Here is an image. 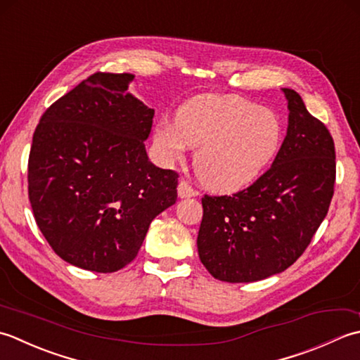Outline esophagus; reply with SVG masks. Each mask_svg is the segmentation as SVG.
Returning a JSON list of instances; mask_svg holds the SVG:
<instances>
[{
  "mask_svg": "<svg viewBox=\"0 0 360 360\" xmlns=\"http://www.w3.org/2000/svg\"><path fill=\"white\" fill-rule=\"evenodd\" d=\"M177 193H179V197L180 199H188V197H194V195H197L199 193H197V191L189 185V183L186 181V180H181L180 183H179V188H177Z\"/></svg>",
  "mask_w": 360,
  "mask_h": 360,
  "instance_id": "34e87169",
  "label": "esophagus"
}]
</instances>
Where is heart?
<instances>
[{
	"instance_id": "b5f03b06",
	"label": "heart",
	"mask_w": 360,
	"mask_h": 360,
	"mask_svg": "<svg viewBox=\"0 0 360 360\" xmlns=\"http://www.w3.org/2000/svg\"><path fill=\"white\" fill-rule=\"evenodd\" d=\"M283 127L278 116L239 96L205 94L185 102L175 124L161 121L152 143L158 158L171 165L194 153L202 183L216 191H236L259 177L280 150Z\"/></svg>"
}]
</instances>
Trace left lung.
Returning a JSON list of instances; mask_svg holds the SVG:
<instances>
[{
	"label": "left lung",
	"mask_w": 360,
	"mask_h": 360,
	"mask_svg": "<svg viewBox=\"0 0 360 360\" xmlns=\"http://www.w3.org/2000/svg\"><path fill=\"white\" fill-rule=\"evenodd\" d=\"M283 91L288 135L270 169L236 194L202 199L197 248L219 281L253 283L283 272L311 244L331 205L334 139L297 91Z\"/></svg>",
	"instance_id": "8db88e82"
}]
</instances>
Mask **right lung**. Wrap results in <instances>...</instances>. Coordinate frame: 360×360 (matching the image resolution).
Instances as JSON below:
<instances>
[{
	"label": "right lung",
	"mask_w": 360,
	"mask_h": 360,
	"mask_svg": "<svg viewBox=\"0 0 360 360\" xmlns=\"http://www.w3.org/2000/svg\"><path fill=\"white\" fill-rule=\"evenodd\" d=\"M135 76L94 72L41 115L27 163L35 222L72 266L112 274L136 258L150 222L177 200L179 174L149 161L153 108Z\"/></svg>",
	"instance_id": "1"
}]
</instances>
